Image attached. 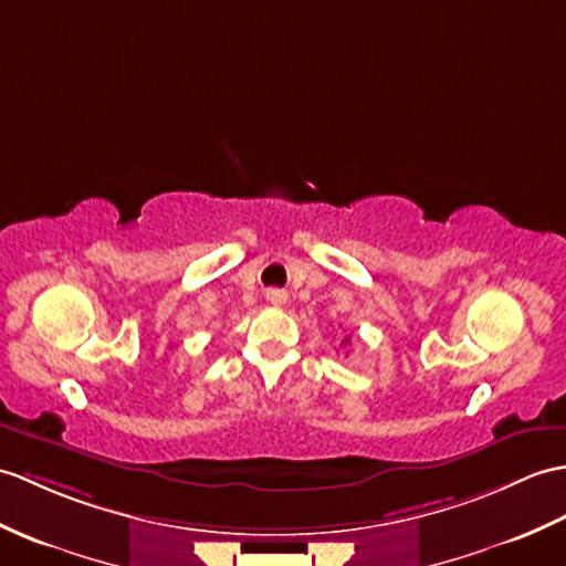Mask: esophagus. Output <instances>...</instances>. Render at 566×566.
I'll list each match as a JSON object with an SVG mask.
<instances>
[{
	"instance_id": "obj_1",
	"label": "esophagus",
	"mask_w": 566,
	"mask_h": 566,
	"mask_svg": "<svg viewBox=\"0 0 566 566\" xmlns=\"http://www.w3.org/2000/svg\"><path fill=\"white\" fill-rule=\"evenodd\" d=\"M268 301L272 306H282L286 301V294L282 292V289H268Z\"/></svg>"
}]
</instances>
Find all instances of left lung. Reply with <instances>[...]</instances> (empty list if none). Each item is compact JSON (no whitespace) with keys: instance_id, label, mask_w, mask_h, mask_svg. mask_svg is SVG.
Wrapping results in <instances>:
<instances>
[{"instance_id":"left-lung-1","label":"left lung","mask_w":566,"mask_h":566,"mask_svg":"<svg viewBox=\"0 0 566 566\" xmlns=\"http://www.w3.org/2000/svg\"><path fill=\"white\" fill-rule=\"evenodd\" d=\"M347 343H349V337H345V345H347Z\"/></svg>"}]
</instances>
